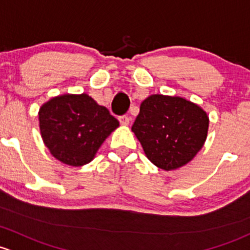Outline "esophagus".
Wrapping results in <instances>:
<instances>
[{"label":"esophagus","instance_id":"obj_1","mask_svg":"<svg viewBox=\"0 0 250 250\" xmlns=\"http://www.w3.org/2000/svg\"><path fill=\"white\" fill-rule=\"evenodd\" d=\"M119 122L123 126H127L130 124V118L127 115H123V117H119Z\"/></svg>","mask_w":250,"mask_h":250}]
</instances>
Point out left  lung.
<instances>
[{
  "instance_id": "1",
  "label": "left lung",
  "mask_w": 250,
  "mask_h": 250,
  "mask_svg": "<svg viewBox=\"0 0 250 250\" xmlns=\"http://www.w3.org/2000/svg\"><path fill=\"white\" fill-rule=\"evenodd\" d=\"M209 118L185 97L154 94L141 104L132 132L156 167L173 171L189 164L207 140Z\"/></svg>"
}]
</instances>
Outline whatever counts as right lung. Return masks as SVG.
Listing matches in <instances>:
<instances>
[{
    "mask_svg": "<svg viewBox=\"0 0 250 250\" xmlns=\"http://www.w3.org/2000/svg\"><path fill=\"white\" fill-rule=\"evenodd\" d=\"M43 143L62 164L81 167L94 160L119 122L106 107L85 94H63L43 104L38 112Z\"/></svg>",
    "mask_w": 250,
    "mask_h": 250,
    "instance_id": "1",
    "label": "right lung"
}]
</instances>
